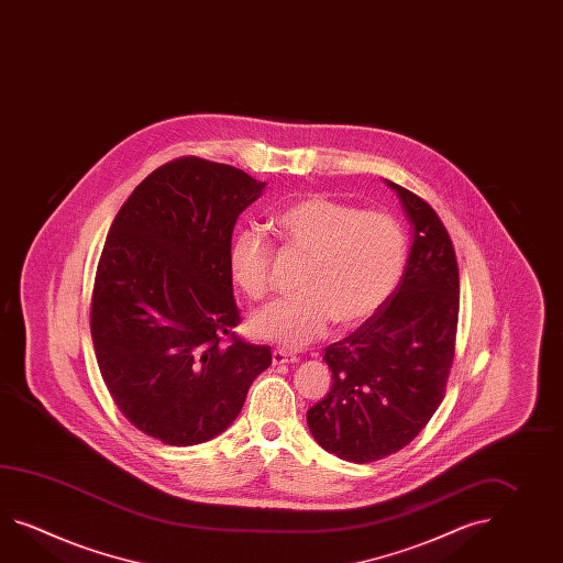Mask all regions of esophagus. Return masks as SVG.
<instances>
[{"label":"esophagus","instance_id":"1","mask_svg":"<svg viewBox=\"0 0 563 563\" xmlns=\"http://www.w3.org/2000/svg\"><path fill=\"white\" fill-rule=\"evenodd\" d=\"M299 357L288 353V351L275 350L273 351V365H283V363H297Z\"/></svg>","mask_w":563,"mask_h":563}]
</instances>
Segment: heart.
I'll list each match as a JSON object with an SVG mask.
<instances>
[{"instance_id":"1","label":"heart","mask_w":563,"mask_h":563,"mask_svg":"<svg viewBox=\"0 0 563 563\" xmlns=\"http://www.w3.org/2000/svg\"><path fill=\"white\" fill-rule=\"evenodd\" d=\"M285 249L305 261L300 295L278 300L251 319L252 335L288 350L323 338L335 321L362 325L389 299L406 263V236L396 218L345 201L309 196L273 218ZM230 278L246 297L271 290L273 249L256 230H240L228 251Z\"/></svg>"}]
</instances>
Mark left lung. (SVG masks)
Returning a JSON list of instances; mask_svg holds the SVG:
<instances>
[{
    "instance_id": "obj_1",
    "label": "left lung",
    "mask_w": 563,
    "mask_h": 563,
    "mask_svg": "<svg viewBox=\"0 0 563 563\" xmlns=\"http://www.w3.org/2000/svg\"><path fill=\"white\" fill-rule=\"evenodd\" d=\"M412 222L410 256L396 290L350 338L331 343L333 386L307 412L312 438L365 464L408 446L444 398L461 305L459 264L438 213L388 181Z\"/></svg>"
}]
</instances>
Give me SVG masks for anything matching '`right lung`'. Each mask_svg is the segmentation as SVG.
Listing matches in <instances>:
<instances>
[{
    "instance_id": "obj_1",
    "label": "right lung",
    "mask_w": 563,
    "mask_h": 563,
    "mask_svg": "<svg viewBox=\"0 0 563 563\" xmlns=\"http://www.w3.org/2000/svg\"><path fill=\"white\" fill-rule=\"evenodd\" d=\"M266 184L179 157L121 206L100 254L90 335L117 408L147 437L191 446L236 420L271 347L236 338L228 271L238 216Z\"/></svg>"
}]
</instances>
